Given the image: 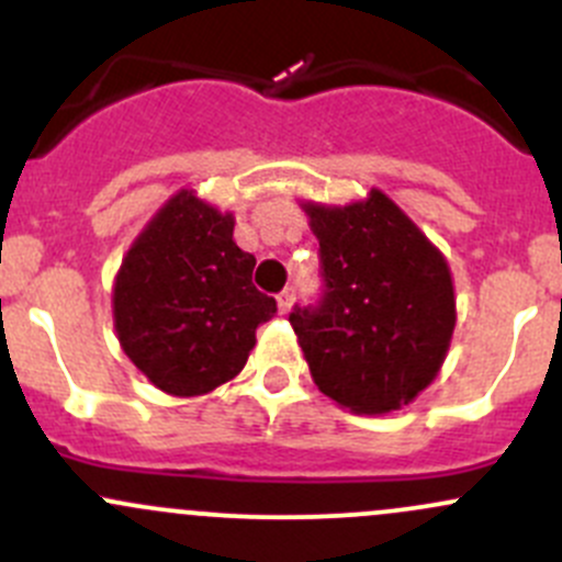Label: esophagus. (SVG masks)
Returning <instances> with one entry per match:
<instances>
[{
  "instance_id": "esophagus-1",
  "label": "esophagus",
  "mask_w": 562,
  "mask_h": 562,
  "mask_svg": "<svg viewBox=\"0 0 562 562\" xmlns=\"http://www.w3.org/2000/svg\"><path fill=\"white\" fill-rule=\"evenodd\" d=\"M293 302H296V291H293V288H285V291H282L280 296H277V304H280V313L282 315L291 313Z\"/></svg>"
}]
</instances>
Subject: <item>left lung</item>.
Returning a JSON list of instances; mask_svg holds the SVG:
<instances>
[{
    "label": "left lung",
    "mask_w": 562,
    "mask_h": 562,
    "mask_svg": "<svg viewBox=\"0 0 562 562\" xmlns=\"http://www.w3.org/2000/svg\"><path fill=\"white\" fill-rule=\"evenodd\" d=\"M323 293L291 321L315 386L350 413L400 411L438 375L457 302L440 249L372 190L350 206L304 203Z\"/></svg>",
    "instance_id": "left-lung-1"
}]
</instances>
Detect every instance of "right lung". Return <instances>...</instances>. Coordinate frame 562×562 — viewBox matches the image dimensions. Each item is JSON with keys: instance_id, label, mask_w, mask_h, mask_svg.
Here are the masks:
<instances>
[{"instance_id": "obj_1", "label": "right lung", "mask_w": 562, "mask_h": 562, "mask_svg": "<svg viewBox=\"0 0 562 562\" xmlns=\"http://www.w3.org/2000/svg\"><path fill=\"white\" fill-rule=\"evenodd\" d=\"M252 269V255L234 241V214L176 192L113 282V326L127 359L173 396L209 394L239 375L255 328L277 313Z\"/></svg>"}]
</instances>
